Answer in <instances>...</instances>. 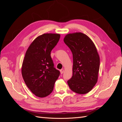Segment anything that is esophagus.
<instances>
[{
	"label": "esophagus",
	"instance_id": "esophagus-1",
	"mask_svg": "<svg viewBox=\"0 0 122 122\" xmlns=\"http://www.w3.org/2000/svg\"><path fill=\"white\" fill-rule=\"evenodd\" d=\"M60 72H61V73L62 74L64 72V69L61 70H60Z\"/></svg>",
	"mask_w": 122,
	"mask_h": 122
}]
</instances>
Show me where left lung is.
Returning a JSON list of instances; mask_svg holds the SVG:
<instances>
[{
  "label": "left lung",
  "mask_w": 122,
  "mask_h": 122,
  "mask_svg": "<svg viewBox=\"0 0 122 122\" xmlns=\"http://www.w3.org/2000/svg\"><path fill=\"white\" fill-rule=\"evenodd\" d=\"M65 43L73 54V76L68 80L70 89L79 94L90 92L98 80L100 57L95 44L81 32L66 35Z\"/></svg>",
  "instance_id": "8db88e82"
}]
</instances>
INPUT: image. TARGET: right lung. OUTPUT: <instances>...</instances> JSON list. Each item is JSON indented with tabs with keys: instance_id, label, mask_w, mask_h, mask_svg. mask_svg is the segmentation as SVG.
<instances>
[{
	"instance_id": "right-lung-1",
	"label": "right lung",
	"mask_w": 122,
	"mask_h": 122,
	"mask_svg": "<svg viewBox=\"0 0 122 122\" xmlns=\"http://www.w3.org/2000/svg\"><path fill=\"white\" fill-rule=\"evenodd\" d=\"M60 39V34H44L35 39L26 52L22 75L28 88L37 97H45L52 93L60 76L50 55Z\"/></svg>"
}]
</instances>
